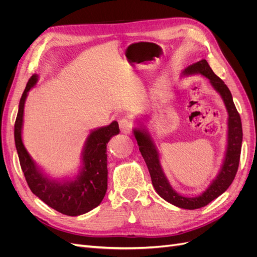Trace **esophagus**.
I'll use <instances>...</instances> for the list:
<instances>
[{"label":"esophagus","instance_id":"esophagus-1","mask_svg":"<svg viewBox=\"0 0 257 257\" xmlns=\"http://www.w3.org/2000/svg\"><path fill=\"white\" fill-rule=\"evenodd\" d=\"M119 126H120V130L123 134H128V133H131L132 127H133V124H132V122L128 119L122 118L119 121Z\"/></svg>","mask_w":257,"mask_h":257}]
</instances>
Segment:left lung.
<instances>
[{"label": "left lung", "mask_w": 257, "mask_h": 257, "mask_svg": "<svg viewBox=\"0 0 257 257\" xmlns=\"http://www.w3.org/2000/svg\"><path fill=\"white\" fill-rule=\"evenodd\" d=\"M194 73H200L210 80L213 88L221 94L228 111V144L226 157H225L224 164L216 179H214L209 188L200 196L190 198L183 197L176 193L167 181L165 175L163 174L159 161V153L151 141L150 135L146 131H134L135 138L139 146V151H141L148 169H149L155 191L168 203L179 208L189 210L207 206L229 188L237 174L240 161L241 144H242V124H241L240 114L237 111V108L234 104V100H232L231 93L227 85L224 83L220 77H217L213 73L206 60H201L183 71V74L185 75Z\"/></svg>", "instance_id": "1"}]
</instances>
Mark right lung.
<instances>
[{"label":"right lung","mask_w":257,"mask_h":257,"mask_svg":"<svg viewBox=\"0 0 257 257\" xmlns=\"http://www.w3.org/2000/svg\"><path fill=\"white\" fill-rule=\"evenodd\" d=\"M36 79V75L29 79L20 98L15 122V144L23 175L30 190L49 207L69 216L87 213L102 203L106 194L108 174L106 147L112 136L119 134V124L113 121L108 126L93 131L90 134L83 151L82 172L75 181L57 183L50 180L37 169L21 139L25 102Z\"/></svg>","instance_id":"right-lung-1"}]
</instances>
